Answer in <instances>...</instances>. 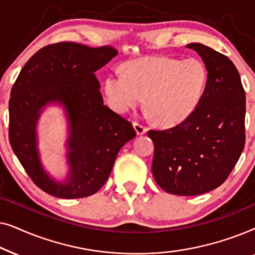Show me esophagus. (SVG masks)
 Returning a JSON list of instances; mask_svg holds the SVG:
<instances>
[{"instance_id":"obj_1","label":"esophagus","mask_w":255,"mask_h":255,"mask_svg":"<svg viewBox=\"0 0 255 255\" xmlns=\"http://www.w3.org/2000/svg\"><path fill=\"white\" fill-rule=\"evenodd\" d=\"M133 128H134V130H135V132H137L138 135H141V134H144V133H146V132H147V128H146L145 125L138 123V122H133Z\"/></svg>"}]
</instances>
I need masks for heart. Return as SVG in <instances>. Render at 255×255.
I'll return each mask as SVG.
<instances>
[{
	"label": "heart",
	"instance_id": "heart-1",
	"mask_svg": "<svg viewBox=\"0 0 255 255\" xmlns=\"http://www.w3.org/2000/svg\"><path fill=\"white\" fill-rule=\"evenodd\" d=\"M207 83L208 69L201 59L146 57L125 62L124 72H111L104 93L121 114L140 106L145 96L148 114L163 127H173L194 114Z\"/></svg>",
	"mask_w": 255,
	"mask_h": 255
}]
</instances>
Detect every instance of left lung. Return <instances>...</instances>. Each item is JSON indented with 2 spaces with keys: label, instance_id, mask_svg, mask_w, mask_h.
Masks as SVG:
<instances>
[{
  "label": "left lung",
  "instance_id": "left-lung-1",
  "mask_svg": "<svg viewBox=\"0 0 255 255\" xmlns=\"http://www.w3.org/2000/svg\"><path fill=\"white\" fill-rule=\"evenodd\" d=\"M208 69L200 106L182 123L149 130L154 144L152 173L167 193L194 196L228 179L245 146V90L238 69L226 55L203 44H188Z\"/></svg>",
  "mask_w": 255,
  "mask_h": 255
}]
</instances>
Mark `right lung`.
<instances>
[{"mask_svg": "<svg viewBox=\"0 0 255 255\" xmlns=\"http://www.w3.org/2000/svg\"><path fill=\"white\" fill-rule=\"evenodd\" d=\"M106 45L89 47L64 41L34 53L13 83L9 101V141L34 184L59 198L95 194L107 182L125 142L135 137L131 122L103 104L95 72L116 57ZM61 103L71 125L68 182L43 172L36 151L35 124L41 108Z\"/></svg>", "mask_w": 255, "mask_h": 255, "instance_id": "right-lung-1", "label": "right lung"}]
</instances>
